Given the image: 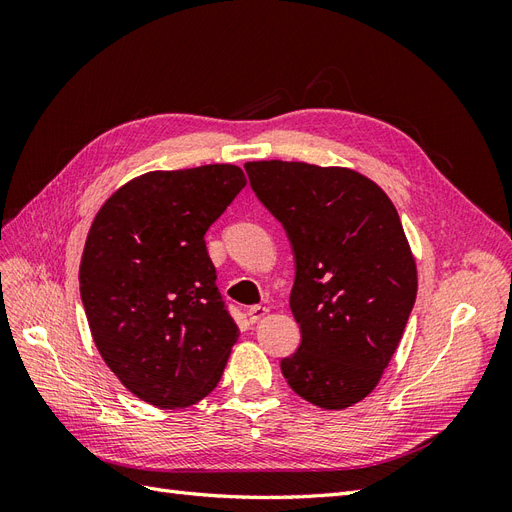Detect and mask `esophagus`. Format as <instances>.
Wrapping results in <instances>:
<instances>
[{
  "instance_id": "obj_1",
  "label": "esophagus",
  "mask_w": 512,
  "mask_h": 512,
  "mask_svg": "<svg viewBox=\"0 0 512 512\" xmlns=\"http://www.w3.org/2000/svg\"><path fill=\"white\" fill-rule=\"evenodd\" d=\"M267 314H269V307H265V305H252L250 309H247V316H250V322H260Z\"/></svg>"
}]
</instances>
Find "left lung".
<instances>
[{
    "label": "left lung",
    "instance_id": "obj_1",
    "mask_svg": "<svg viewBox=\"0 0 512 512\" xmlns=\"http://www.w3.org/2000/svg\"><path fill=\"white\" fill-rule=\"evenodd\" d=\"M252 190L292 245L290 309L299 350L282 359L290 389L344 410L376 389L416 299V262L391 198L342 166L245 164Z\"/></svg>",
    "mask_w": 512,
    "mask_h": 512
}]
</instances>
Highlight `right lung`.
<instances>
[{
	"label": "right lung",
	"mask_w": 512,
	"mask_h": 512,
	"mask_svg": "<svg viewBox=\"0 0 512 512\" xmlns=\"http://www.w3.org/2000/svg\"><path fill=\"white\" fill-rule=\"evenodd\" d=\"M245 183L235 164L153 170L121 185L89 228L79 282L91 337L151 406H192L222 378L239 329L205 232Z\"/></svg>",
	"instance_id": "right-lung-1"
}]
</instances>
